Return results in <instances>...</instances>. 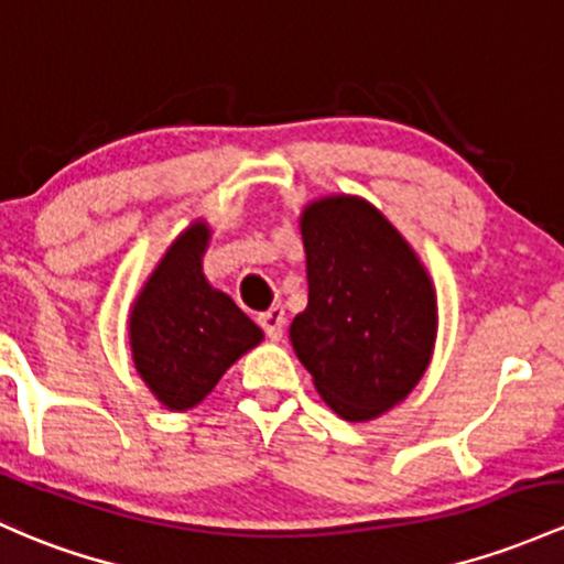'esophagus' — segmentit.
Instances as JSON below:
<instances>
[{"mask_svg":"<svg viewBox=\"0 0 564 564\" xmlns=\"http://www.w3.org/2000/svg\"><path fill=\"white\" fill-rule=\"evenodd\" d=\"M257 321L272 343H278V339L283 337V324H286V313H283V307H270V311L259 315Z\"/></svg>","mask_w":564,"mask_h":564,"instance_id":"1","label":"esophagus"}]
</instances>
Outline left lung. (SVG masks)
<instances>
[{
  "instance_id": "left-lung-1",
  "label": "left lung",
  "mask_w": 564,
  "mask_h": 564,
  "mask_svg": "<svg viewBox=\"0 0 564 564\" xmlns=\"http://www.w3.org/2000/svg\"><path fill=\"white\" fill-rule=\"evenodd\" d=\"M307 307L294 352L321 399L350 423L399 404L429 369L436 294L420 259L361 197H324L302 214Z\"/></svg>"
}]
</instances>
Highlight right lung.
Wrapping results in <instances>:
<instances>
[{
    "mask_svg": "<svg viewBox=\"0 0 564 564\" xmlns=\"http://www.w3.org/2000/svg\"><path fill=\"white\" fill-rule=\"evenodd\" d=\"M208 227L192 225L171 246L133 305V364L169 410L184 412L206 399L262 329L227 294L208 286L203 251Z\"/></svg>",
    "mask_w": 564,
    "mask_h": 564,
    "instance_id": "add662e5",
    "label": "right lung"
}]
</instances>
